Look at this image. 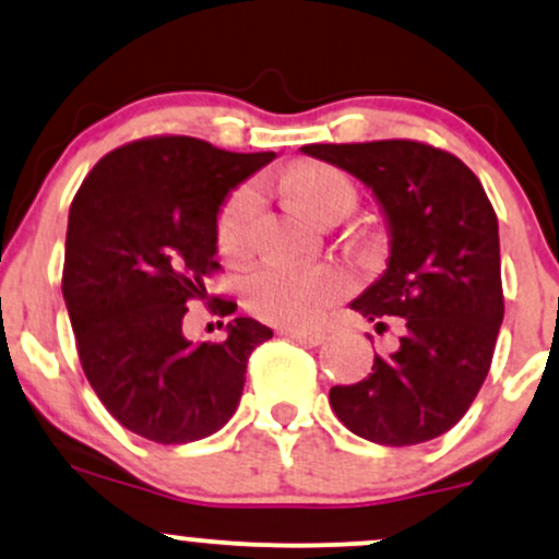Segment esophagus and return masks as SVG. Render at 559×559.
<instances>
[{
	"instance_id": "34e87169",
	"label": "esophagus",
	"mask_w": 559,
	"mask_h": 559,
	"mask_svg": "<svg viewBox=\"0 0 559 559\" xmlns=\"http://www.w3.org/2000/svg\"><path fill=\"white\" fill-rule=\"evenodd\" d=\"M281 336H288V338H294V342L310 344V346H318L325 342L323 331H307V329H281Z\"/></svg>"
}]
</instances>
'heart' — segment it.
<instances>
[{"mask_svg":"<svg viewBox=\"0 0 559 559\" xmlns=\"http://www.w3.org/2000/svg\"><path fill=\"white\" fill-rule=\"evenodd\" d=\"M286 191L301 204L312 221L323 223L336 213L355 207V186L331 165H299L284 178ZM260 210V191L241 186L221 210L217 243L230 258L252 247L254 217ZM342 275L331 267H292L271 262L260 267L243 286V301L254 316L278 325L312 323L342 294Z\"/></svg>","mask_w":559,"mask_h":559,"instance_id":"b5f03b06","label":"heart"}]
</instances>
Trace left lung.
I'll return each mask as SVG.
<instances>
[{
    "label": "left lung",
    "instance_id": "1",
    "mask_svg": "<svg viewBox=\"0 0 559 559\" xmlns=\"http://www.w3.org/2000/svg\"><path fill=\"white\" fill-rule=\"evenodd\" d=\"M373 191L389 230L386 271L352 301L400 342L373 370L331 389L336 418L362 439L413 447L447 433L484 386L504 318L499 226L463 159L420 141L307 144ZM373 342V336H368Z\"/></svg>",
    "mask_w": 559,
    "mask_h": 559
}]
</instances>
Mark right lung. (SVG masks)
I'll use <instances>...</instances> for the list:
<instances>
[{
  "label": "right lung",
  "instance_id": "add662e5",
  "mask_svg": "<svg viewBox=\"0 0 559 559\" xmlns=\"http://www.w3.org/2000/svg\"><path fill=\"white\" fill-rule=\"evenodd\" d=\"M275 152L217 150L191 136L131 141L94 165L70 204L66 297L79 357L102 404L128 431L189 444L236 413L254 346L273 336L234 318L226 338L191 342L183 318L217 267V215ZM221 316L236 310L217 301Z\"/></svg>",
  "mask_w": 559,
  "mask_h": 559
}]
</instances>
